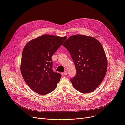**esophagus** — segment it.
I'll return each mask as SVG.
<instances>
[{
	"instance_id": "esophagus-1",
	"label": "esophagus",
	"mask_w": 125,
	"mask_h": 125,
	"mask_svg": "<svg viewBox=\"0 0 125 125\" xmlns=\"http://www.w3.org/2000/svg\"><path fill=\"white\" fill-rule=\"evenodd\" d=\"M67 74V71H64V72H63V75H66Z\"/></svg>"
}]
</instances>
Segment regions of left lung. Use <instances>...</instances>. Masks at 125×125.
I'll list each match as a JSON object with an SVG mask.
<instances>
[{"label": "left lung", "mask_w": 125, "mask_h": 125, "mask_svg": "<svg viewBox=\"0 0 125 125\" xmlns=\"http://www.w3.org/2000/svg\"><path fill=\"white\" fill-rule=\"evenodd\" d=\"M70 54L76 75L70 80L74 88L82 93L94 91L104 80L107 60L102 44L95 38L76 34L62 45Z\"/></svg>", "instance_id": "left-lung-1"}]
</instances>
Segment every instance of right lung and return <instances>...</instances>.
Wrapping results in <instances>:
<instances>
[{
  "instance_id": "1",
  "label": "right lung",
  "mask_w": 125,
  "mask_h": 125,
  "mask_svg": "<svg viewBox=\"0 0 125 125\" xmlns=\"http://www.w3.org/2000/svg\"><path fill=\"white\" fill-rule=\"evenodd\" d=\"M66 38V36L44 34L25 45L21 72L25 82L35 93L46 94L57 87L61 75L53 71L52 57Z\"/></svg>"
}]
</instances>
